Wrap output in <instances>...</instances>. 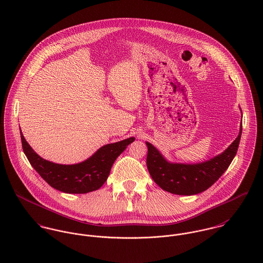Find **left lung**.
<instances>
[{
  "label": "left lung",
  "mask_w": 263,
  "mask_h": 263,
  "mask_svg": "<svg viewBox=\"0 0 263 263\" xmlns=\"http://www.w3.org/2000/svg\"><path fill=\"white\" fill-rule=\"evenodd\" d=\"M242 134L221 155L199 164L169 163L153 145L147 143V167L153 180L168 192L179 195H192L211 187L225 172L238 151Z\"/></svg>",
  "instance_id": "8db88e82"
}]
</instances>
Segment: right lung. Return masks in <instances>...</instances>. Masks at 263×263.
Masks as SVG:
<instances>
[{"mask_svg":"<svg viewBox=\"0 0 263 263\" xmlns=\"http://www.w3.org/2000/svg\"><path fill=\"white\" fill-rule=\"evenodd\" d=\"M23 152L31 166L51 186L67 193H87L101 187L108 178L116 158L136 139L101 147L88 160L75 165H61L46 161L32 150L20 129Z\"/></svg>","mask_w":263,"mask_h":263,"instance_id":"add662e5","label":"right lung"}]
</instances>
